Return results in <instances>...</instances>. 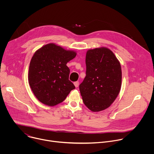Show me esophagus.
<instances>
[{
  "mask_svg": "<svg viewBox=\"0 0 154 154\" xmlns=\"http://www.w3.org/2000/svg\"><path fill=\"white\" fill-rule=\"evenodd\" d=\"M74 84L76 88H77V87L79 86V82L78 81H77V82H75L74 83Z\"/></svg>",
  "mask_w": 154,
  "mask_h": 154,
  "instance_id": "obj_1",
  "label": "esophagus"
}]
</instances>
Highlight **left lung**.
I'll return each mask as SVG.
<instances>
[{
  "label": "left lung",
  "instance_id": "1",
  "mask_svg": "<svg viewBox=\"0 0 154 154\" xmlns=\"http://www.w3.org/2000/svg\"><path fill=\"white\" fill-rule=\"evenodd\" d=\"M86 77L79 85L84 104L92 112L107 108L121 90V64L112 51L96 48L86 55Z\"/></svg>",
  "mask_w": 154,
  "mask_h": 154
}]
</instances>
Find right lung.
I'll return each instance as SVG.
<instances>
[{"label": "right lung", "mask_w": 154, "mask_h": 154, "mask_svg": "<svg viewBox=\"0 0 154 154\" xmlns=\"http://www.w3.org/2000/svg\"><path fill=\"white\" fill-rule=\"evenodd\" d=\"M76 56L74 51L48 44L34 54L30 63L29 83L36 97L42 103L55 106L75 89L69 80L68 62Z\"/></svg>", "instance_id": "obj_1"}]
</instances>
